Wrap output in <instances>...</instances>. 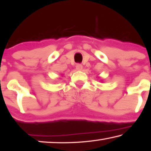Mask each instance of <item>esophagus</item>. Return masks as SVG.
Instances as JSON below:
<instances>
[{
	"label": "esophagus",
	"mask_w": 151,
	"mask_h": 151,
	"mask_svg": "<svg viewBox=\"0 0 151 151\" xmlns=\"http://www.w3.org/2000/svg\"><path fill=\"white\" fill-rule=\"evenodd\" d=\"M76 70H81L83 69L82 64H76Z\"/></svg>",
	"instance_id": "obj_1"
}]
</instances>
